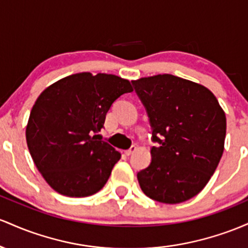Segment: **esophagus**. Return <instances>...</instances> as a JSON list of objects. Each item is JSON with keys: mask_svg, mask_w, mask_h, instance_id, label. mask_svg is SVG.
I'll list each match as a JSON object with an SVG mask.
<instances>
[{"mask_svg": "<svg viewBox=\"0 0 248 248\" xmlns=\"http://www.w3.org/2000/svg\"><path fill=\"white\" fill-rule=\"evenodd\" d=\"M136 150H137V147L133 145V146L130 147L129 150H126V151H125V155H131L133 154V152L136 151Z\"/></svg>", "mask_w": 248, "mask_h": 248, "instance_id": "obj_1", "label": "esophagus"}]
</instances>
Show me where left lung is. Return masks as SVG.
<instances>
[{
    "label": "left lung",
    "instance_id": "obj_1",
    "mask_svg": "<svg viewBox=\"0 0 248 248\" xmlns=\"http://www.w3.org/2000/svg\"><path fill=\"white\" fill-rule=\"evenodd\" d=\"M147 111L151 164L137 173L141 191L164 204L193 198L213 176L224 152L226 116L204 85L170 74L132 80Z\"/></svg>",
    "mask_w": 248,
    "mask_h": 248
}]
</instances>
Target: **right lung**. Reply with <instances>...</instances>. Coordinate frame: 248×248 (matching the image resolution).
<instances>
[{
    "label": "right lung",
    "mask_w": 248,
    "mask_h": 248,
    "mask_svg": "<svg viewBox=\"0 0 248 248\" xmlns=\"http://www.w3.org/2000/svg\"><path fill=\"white\" fill-rule=\"evenodd\" d=\"M116 75L79 72L49 85L36 99L26 129L28 149L46 182L66 197H88L107 184L121 154L94 135L112 103L131 93Z\"/></svg>",
    "instance_id": "obj_1"
}]
</instances>
